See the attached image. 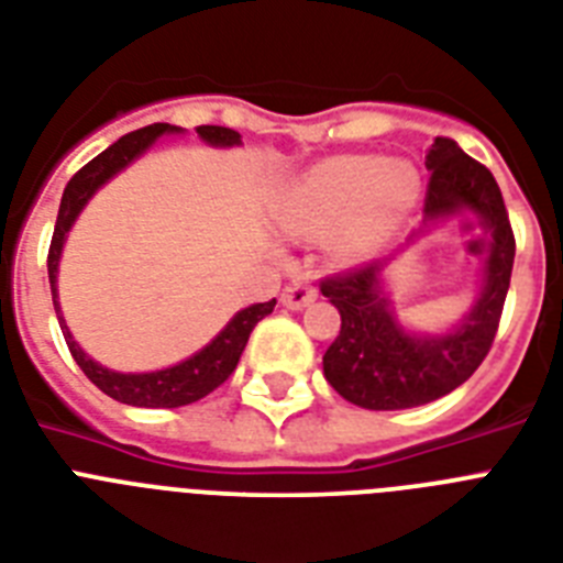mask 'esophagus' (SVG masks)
Here are the masks:
<instances>
[{
	"label": "esophagus",
	"instance_id": "34e87169",
	"mask_svg": "<svg viewBox=\"0 0 563 563\" xmlns=\"http://www.w3.org/2000/svg\"><path fill=\"white\" fill-rule=\"evenodd\" d=\"M310 301H316V290L308 285V282H292L282 290V305L290 310H301L308 308Z\"/></svg>",
	"mask_w": 563,
	"mask_h": 563
}]
</instances>
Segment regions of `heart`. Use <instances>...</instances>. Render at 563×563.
I'll use <instances>...</instances> for the list:
<instances>
[{
  "label": "heart",
  "mask_w": 563,
  "mask_h": 563,
  "mask_svg": "<svg viewBox=\"0 0 563 563\" xmlns=\"http://www.w3.org/2000/svg\"><path fill=\"white\" fill-rule=\"evenodd\" d=\"M422 189L406 161L331 157L287 184L273 203L285 235H324L339 262H365L388 244Z\"/></svg>",
  "instance_id": "1"
}]
</instances>
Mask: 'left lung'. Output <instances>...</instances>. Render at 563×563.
<instances>
[{"label": "left lung", "instance_id": "1", "mask_svg": "<svg viewBox=\"0 0 563 563\" xmlns=\"http://www.w3.org/2000/svg\"><path fill=\"white\" fill-rule=\"evenodd\" d=\"M426 169L431 178L422 227L408 235L406 247L420 239L429 224L475 212L483 230L489 232L483 285L472 310L452 331L411 333L397 322L383 290V271L391 258L324 278L322 296H328L342 316L339 336L322 356L324 379L339 397L368 411L426 406L466 383L495 342L512 278L515 235L492 172L449 137L431 143Z\"/></svg>", "mask_w": 563, "mask_h": 563}]
</instances>
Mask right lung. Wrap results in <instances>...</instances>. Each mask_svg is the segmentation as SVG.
<instances>
[{"mask_svg":"<svg viewBox=\"0 0 563 563\" xmlns=\"http://www.w3.org/2000/svg\"><path fill=\"white\" fill-rule=\"evenodd\" d=\"M172 132H178V129L169 123L146 125V129L123 134L118 143H111V146L106 148V152H100L95 161H88V164L68 180V187H65L63 201H59L57 227H54V239H51L48 250L51 296H54V310H57L65 345L71 351L74 362L80 365L82 374H86L100 391L109 394V397L118 399V402L137 408L189 406L195 399H201L207 397L209 391H216L218 385L224 383L227 376L235 371V365H239L241 351L247 347V339L250 333H253L255 324L262 322L264 316L273 313V308H276V299H271L262 301V305H250V308L239 310V313L227 322L224 331L218 333L207 347H201L198 354L178 362V365H172V368L148 371V374H120V371L103 368V365H97V362L74 342L71 331H68L63 313H59L57 301V267L59 255H63V244L65 239H68V230H71L77 216H80L82 207L91 201V195H95L97 189L103 187V184H109V180L114 178L118 172H123L132 161H137L161 134ZM198 137L207 141L209 146H239L241 143V134L227 129V125H198Z\"/></svg>","mask_w":563,"mask_h":563,"instance_id":"1","label":"right lung"}]
</instances>
